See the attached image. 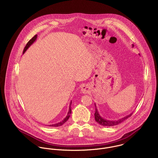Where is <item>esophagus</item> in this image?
Instances as JSON below:
<instances>
[{
    "label": "esophagus",
    "instance_id": "obj_1",
    "mask_svg": "<svg viewBox=\"0 0 158 158\" xmlns=\"http://www.w3.org/2000/svg\"><path fill=\"white\" fill-rule=\"evenodd\" d=\"M81 92H82L83 93L86 94V93H89V86H88V85H83V86H81Z\"/></svg>",
    "mask_w": 158,
    "mask_h": 158
}]
</instances>
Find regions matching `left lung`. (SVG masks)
I'll return each instance as SVG.
<instances>
[{
	"label": "left lung",
	"mask_w": 158,
	"mask_h": 158,
	"mask_svg": "<svg viewBox=\"0 0 158 158\" xmlns=\"http://www.w3.org/2000/svg\"><path fill=\"white\" fill-rule=\"evenodd\" d=\"M134 46V45H132ZM95 107H96V111H95V113H94V116H95V120L97 123H98L99 124L103 126H116V125H118L119 124V123H122L123 121H124L125 119H126L127 118H128L129 117H130L132 113H131L130 114L124 117V118H122L121 119H118V120H116V121H110V120H106L104 118H102L99 112H98V109L96 108V105L95 104Z\"/></svg>",
	"instance_id": "1"
}]
</instances>
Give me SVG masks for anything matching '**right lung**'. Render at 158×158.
<instances>
[{
    "label": "right lung",
    "mask_w": 158,
    "mask_h": 158,
    "mask_svg": "<svg viewBox=\"0 0 158 158\" xmlns=\"http://www.w3.org/2000/svg\"><path fill=\"white\" fill-rule=\"evenodd\" d=\"M37 35H35V36H34L28 42H27V44H26V47H24V50H23V53H25V52L28 49V48L36 40V39H37ZM71 104H72V102H70V106H69V112H68V113H67V116L62 121H60V123H57V124H51V125H48V126H52V127H58V126H62L63 124H64L68 119H69V117H70V114H71V112H72V110H71Z\"/></svg>",
    "instance_id": "right-lung-1"
}]
</instances>
